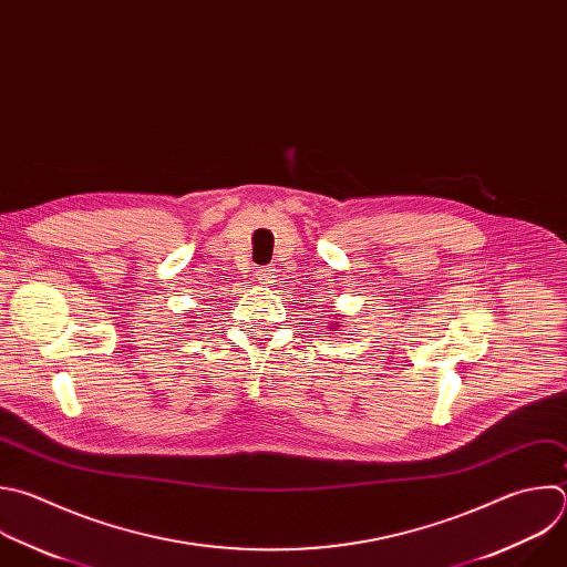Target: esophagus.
I'll list each match as a JSON object with an SVG mask.
<instances>
[{"instance_id":"34e87169","label":"esophagus","mask_w":567,"mask_h":567,"mask_svg":"<svg viewBox=\"0 0 567 567\" xmlns=\"http://www.w3.org/2000/svg\"><path fill=\"white\" fill-rule=\"evenodd\" d=\"M256 278H258V282L260 285H269V282H274V269H269V267H260L258 271H256Z\"/></svg>"}]
</instances>
